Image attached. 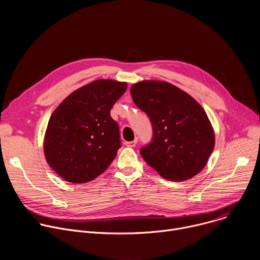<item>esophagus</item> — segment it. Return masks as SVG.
Returning a JSON list of instances; mask_svg holds the SVG:
<instances>
[{
  "label": "esophagus",
  "mask_w": 260,
  "mask_h": 260,
  "mask_svg": "<svg viewBox=\"0 0 260 260\" xmlns=\"http://www.w3.org/2000/svg\"><path fill=\"white\" fill-rule=\"evenodd\" d=\"M136 144H137V140H135V141H131V142H125V143H124V145H125L126 147H129V148L135 147V146H136Z\"/></svg>",
  "instance_id": "obj_1"
}]
</instances>
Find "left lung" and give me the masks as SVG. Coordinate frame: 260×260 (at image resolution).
I'll return each mask as SVG.
<instances>
[{
  "mask_svg": "<svg viewBox=\"0 0 260 260\" xmlns=\"http://www.w3.org/2000/svg\"><path fill=\"white\" fill-rule=\"evenodd\" d=\"M131 94L152 123V142L140 150L145 161L171 181L198 175L215 146L214 129L204 108L187 92L166 81L135 83Z\"/></svg>",
  "mask_w": 260,
  "mask_h": 260,
  "instance_id": "8db88e82",
  "label": "left lung"
}]
</instances>
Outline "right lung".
Segmentation results:
<instances>
[{"instance_id": "add662e5", "label": "right lung", "mask_w": 260, "mask_h": 260, "mask_svg": "<svg viewBox=\"0 0 260 260\" xmlns=\"http://www.w3.org/2000/svg\"><path fill=\"white\" fill-rule=\"evenodd\" d=\"M126 87V82L94 80L73 91L54 110L43 147L46 161L60 178L86 183L114 160L120 135L110 111Z\"/></svg>"}]
</instances>
